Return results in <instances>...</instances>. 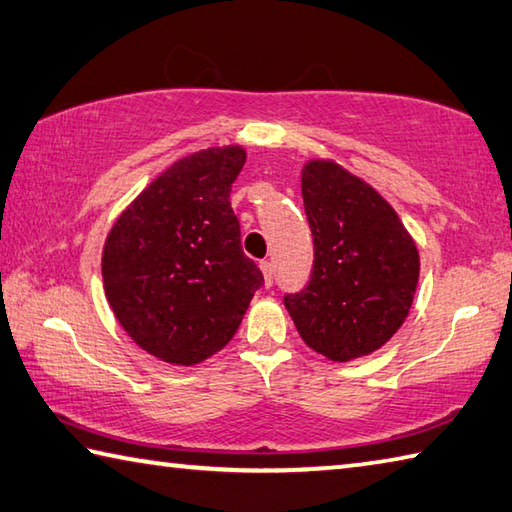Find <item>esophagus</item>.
Returning <instances> with one entry per match:
<instances>
[{
  "label": "esophagus",
  "instance_id": "esophagus-1",
  "mask_svg": "<svg viewBox=\"0 0 512 512\" xmlns=\"http://www.w3.org/2000/svg\"><path fill=\"white\" fill-rule=\"evenodd\" d=\"M259 266H262V273H264V284L266 286H273V280H275V266H273V262H262Z\"/></svg>",
  "mask_w": 512,
  "mask_h": 512
}]
</instances>
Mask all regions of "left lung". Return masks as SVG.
Listing matches in <instances>:
<instances>
[{
  "label": "left lung",
  "instance_id": "left-lung-1",
  "mask_svg": "<svg viewBox=\"0 0 512 512\" xmlns=\"http://www.w3.org/2000/svg\"><path fill=\"white\" fill-rule=\"evenodd\" d=\"M313 235L311 280L284 295L295 329L333 362L369 356L401 329L418 284V250L394 208L333 161L302 167Z\"/></svg>",
  "mask_w": 512,
  "mask_h": 512
}]
</instances>
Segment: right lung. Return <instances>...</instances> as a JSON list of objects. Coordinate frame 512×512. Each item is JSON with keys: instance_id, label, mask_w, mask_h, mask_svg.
I'll list each match as a JSON object with an SVG mask.
<instances>
[{"instance_id": "right-lung-1", "label": "right lung", "mask_w": 512, "mask_h": 512, "mask_svg": "<svg viewBox=\"0 0 512 512\" xmlns=\"http://www.w3.org/2000/svg\"><path fill=\"white\" fill-rule=\"evenodd\" d=\"M239 145L208 147L167 167L109 230L102 282L120 327L170 365L224 349L264 275L241 250L230 190Z\"/></svg>"}]
</instances>
